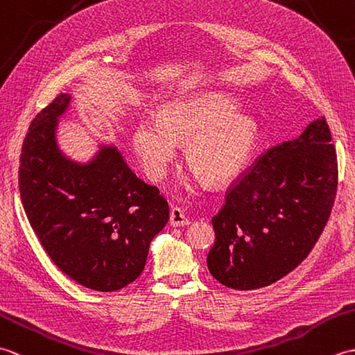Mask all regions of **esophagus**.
Masks as SVG:
<instances>
[{"mask_svg": "<svg viewBox=\"0 0 355 355\" xmlns=\"http://www.w3.org/2000/svg\"><path fill=\"white\" fill-rule=\"evenodd\" d=\"M169 224L172 227H184V225H189V220L184 216L180 207H172L171 216H169Z\"/></svg>", "mask_w": 355, "mask_h": 355, "instance_id": "34e87169", "label": "esophagus"}]
</instances>
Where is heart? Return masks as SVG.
<instances>
[{
    "instance_id": "1",
    "label": "heart",
    "mask_w": 355,
    "mask_h": 355,
    "mask_svg": "<svg viewBox=\"0 0 355 355\" xmlns=\"http://www.w3.org/2000/svg\"><path fill=\"white\" fill-rule=\"evenodd\" d=\"M236 105L220 93L177 97L164 103L158 119L141 117L134 126L132 148L150 180H162L186 144V160L195 171L183 180L192 191L202 177L224 184L243 171L254 145V122L235 111Z\"/></svg>"
}]
</instances>
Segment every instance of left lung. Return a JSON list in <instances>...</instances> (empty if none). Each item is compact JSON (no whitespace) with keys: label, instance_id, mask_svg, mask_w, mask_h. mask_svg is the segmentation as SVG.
Returning a JSON list of instances; mask_svg holds the SVG:
<instances>
[{"label":"left lung","instance_id":"1","mask_svg":"<svg viewBox=\"0 0 355 355\" xmlns=\"http://www.w3.org/2000/svg\"><path fill=\"white\" fill-rule=\"evenodd\" d=\"M337 178L325 117L262 154L212 218L215 244L207 254L212 276L233 290H256L288 275L325 229Z\"/></svg>","mask_w":355,"mask_h":355}]
</instances>
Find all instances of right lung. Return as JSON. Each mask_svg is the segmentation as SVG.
Instances as JSON below:
<instances>
[{"mask_svg":"<svg viewBox=\"0 0 355 355\" xmlns=\"http://www.w3.org/2000/svg\"><path fill=\"white\" fill-rule=\"evenodd\" d=\"M70 103L71 96L61 93L30 123L21 153V201L44 250L67 276L89 290L116 291L141 275L169 206L114 145L99 143L85 163L62 153L56 132Z\"/></svg>","mask_w":355,"mask_h":355,"instance_id":"1","label":"right lung"}]
</instances>
